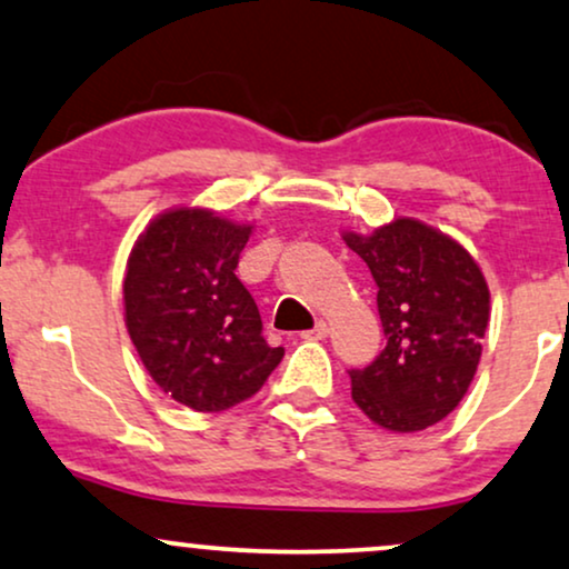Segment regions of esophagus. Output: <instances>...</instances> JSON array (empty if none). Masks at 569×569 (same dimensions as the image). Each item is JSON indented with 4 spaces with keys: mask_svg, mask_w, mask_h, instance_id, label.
Instances as JSON below:
<instances>
[{
    "mask_svg": "<svg viewBox=\"0 0 569 569\" xmlns=\"http://www.w3.org/2000/svg\"><path fill=\"white\" fill-rule=\"evenodd\" d=\"M329 335V325L327 321H317V327L308 329V332H303L306 340H325Z\"/></svg>",
    "mask_w": 569,
    "mask_h": 569,
    "instance_id": "34e87169",
    "label": "esophagus"
}]
</instances>
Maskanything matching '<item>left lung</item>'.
<instances>
[{
    "mask_svg": "<svg viewBox=\"0 0 569 569\" xmlns=\"http://www.w3.org/2000/svg\"><path fill=\"white\" fill-rule=\"evenodd\" d=\"M377 282L388 346L350 369V396L369 422L419 432L446 419L475 380L490 321V290L465 244L396 216L371 234L342 231Z\"/></svg>",
    "mask_w": 569,
    "mask_h": 569,
    "instance_id": "1",
    "label": "left lung"
}]
</instances>
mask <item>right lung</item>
Returning <instances> with one entry per match:
<instances>
[{
  "label": "right lung",
  "mask_w": 569,
  "mask_h": 569,
  "mask_svg": "<svg viewBox=\"0 0 569 569\" xmlns=\"http://www.w3.org/2000/svg\"><path fill=\"white\" fill-rule=\"evenodd\" d=\"M252 223L173 206L137 237L126 261L123 321L166 396L219 413L248 401L282 361L261 338V313L237 279Z\"/></svg>",
  "instance_id": "obj_1"
}]
</instances>
